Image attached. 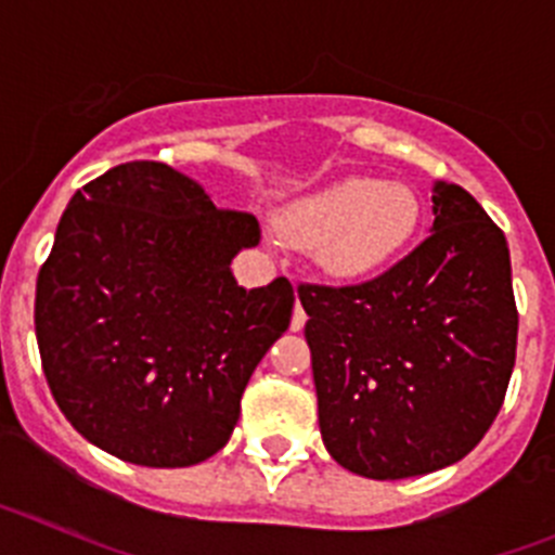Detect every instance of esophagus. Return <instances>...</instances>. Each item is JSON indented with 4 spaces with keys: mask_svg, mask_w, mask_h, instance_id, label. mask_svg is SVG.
<instances>
[{
    "mask_svg": "<svg viewBox=\"0 0 555 555\" xmlns=\"http://www.w3.org/2000/svg\"><path fill=\"white\" fill-rule=\"evenodd\" d=\"M306 311H302V306H297L294 308V313H292V331H302V325H306Z\"/></svg>",
    "mask_w": 555,
    "mask_h": 555,
    "instance_id": "obj_1",
    "label": "esophagus"
}]
</instances>
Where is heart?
<instances>
[{"mask_svg": "<svg viewBox=\"0 0 555 555\" xmlns=\"http://www.w3.org/2000/svg\"><path fill=\"white\" fill-rule=\"evenodd\" d=\"M281 233L338 281L384 272L414 244L423 203L411 185L345 178L294 199L278 217Z\"/></svg>", "mask_w": 555, "mask_h": 555, "instance_id": "b5f03b06", "label": "heart"}]
</instances>
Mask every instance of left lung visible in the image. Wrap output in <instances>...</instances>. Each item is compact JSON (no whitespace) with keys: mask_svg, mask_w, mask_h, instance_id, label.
<instances>
[{"mask_svg":"<svg viewBox=\"0 0 555 555\" xmlns=\"http://www.w3.org/2000/svg\"><path fill=\"white\" fill-rule=\"evenodd\" d=\"M434 228L358 286L300 283L327 453L397 480L461 461L494 423L517 356L506 235L478 199L434 185Z\"/></svg>","mask_w":555,"mask_h":555,"instance_id":"8db88e82","label":"left lung"}]
</instances>
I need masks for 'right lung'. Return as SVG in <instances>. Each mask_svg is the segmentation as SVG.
<instances>
[{
  "label": "right lung",
  "instance_id": "obj_1",
  "mask_svg": "<svg viewBox=\"0 0 555 555\" xmlns=\"http://www.w3.org/2000/svg\"><path fill=\"white\" fill-rule=\"evenodd\" d=\"M258 242L253 214L217 208L158 160L77 191L36 283L43 375L77 434L141 467H191L228 444L294 308L286 278L235 283L233 255Z\"/></svg>",
  "mask_w": 555,
  "mask_h": 555
}]
</instances>
